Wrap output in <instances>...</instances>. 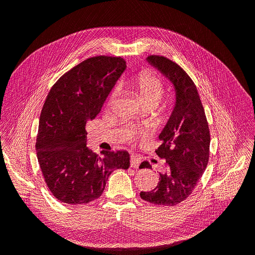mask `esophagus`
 I'll return each mask as SVG.
<instances>
[{
    "instance_id": "obj_1",
    "label": "esophagus",
    "mask_w": 255,
    "mask_h": 255,
    "mask_svg": "<svg viewBox=\"0 0 255 255\" xmlns=\"http://www.w3.org/2000/svg\"><path fill=\"white\" fill-rule=\"evenodd\" d=\"M129 161H130V167L138 168V167H139V165H140V161H141V160H140V157H139V156L135 155V154H132V155H130Z\"/></svg>"
}]
</instances>
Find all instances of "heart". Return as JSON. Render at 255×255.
Wrapping results in <instances>:
<instances>
[{"label": "heart", "instance_id": "1", "mask_svg": "<svg viewBox=\"0 0 255 255\" xmlns=\"http://www.w3.org/2000/svg\"><path fill=\"white\" fill-rule=\"evenodd\" d=\"M132 85L139 94L143 104L157 106L165 95V85L158 76L149 69H143L132 80ZM119 94V87L116 86L110 96V103H113Z\"/></svg>", "mask_w": 255, "mask_h": 255}]
</instances>
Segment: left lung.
<instances>
[{"instance_id":"8db88e82","label":"left lung","mask_w":255,"mask_h":255,"mask_svg":"<svg viewBox=\"0 0 255 255\" xmlns=\"http://www.w3.org/2000/svg\"><path fill=\"white\" fill-rule=\"evenodd\" d=\"M148 60L173 83L176 103L158 136L163 143L155 151L166 160L165 172L159 174L157 186L141 191L140 197L152 204L173 206L190 196L205 170L210 158V128L197 86L187 72L165 56L150 55ZM150 167L148 161L139 166Z\"/></svg>"}]
</instances>
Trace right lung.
<instances>
[{"label": "right lung", "mask_w": 255, "mask_h": 255, "mask_svg": "<svg viewBox=\"0 0 255 255\" xmlns=\"http://www.w3.org/2000/svg\"><path fill=\"white\" fill-rule=\"evenodd\" d=\"M126 69L119 56L87 58L60 76L45 99L36 139L37 158L51 194L60 202L85 204L101 197L116 169L129 167L127 151L87 145L86 123L101 112L104 101Z\"/></svg>", "instance_id": "right-lung-1"}]
</instances>
